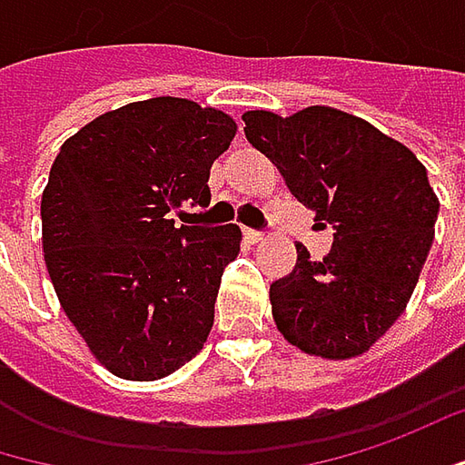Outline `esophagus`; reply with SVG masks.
I'll list each match as a JSON object with an SVG mask.
<instances>
[{
    "label": "esophagus",
    "mask_w": 465,
    "mask_h": 465,
    "mask_svg": "<svg viewBox=\"0 0 465 465\" xmlns=\"http://www.w3.org/2000/svg\"><path fill=\"white\" fill-rule=\"evenodd\" d=\"M244 236H247V242H252V244H258L265 239V233L255 232V229H244Z\"/></svg>",
    "instance_id": "1"
}]
</instances>
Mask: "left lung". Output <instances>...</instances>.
Wrapping results in <instances>:
<instances>
[{
  "label": "left lung",
  "mask_w": 465,
  "mask_h": 465,
  "mask_svg": "<svg viewBox=\"0 0 465 465\" xmlns=\"http://www.w3.org/2000/svg\"><path fill=\"white\" fill-rule=\"evenodd\" d=\"M242 121L289 192L334 229L326 258L297 244L292 273L271 284L279 331L326 361L363 355L405 311L434 242L440 200L426 168L397 139L334 107L289 118L250 110Z\"/></svg>",
  "instance_id": "8db88e82"
}]
</instances>
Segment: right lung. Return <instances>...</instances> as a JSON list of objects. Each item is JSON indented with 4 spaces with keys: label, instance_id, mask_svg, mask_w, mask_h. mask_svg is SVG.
I'll return each mask as SVG.
<instances>
[{
    "label": "right lung",
    "instance_id": "add662e5",
    "mask_svg": "<svg viewBox=\"0 0 465 465\" xmlns=\"http://www.w3.org/2000/svg\"><path fill=\"white\" fill-rule=\"evenodd\" d=\"M233 136L223 110L154 96L94 118L52 163L46 271L75 331L121 379H163L207 341L242 232L176 226L173 213L210 205V168Z\"/></svg>",
    "mask_w": 465,
    "mask_h": 465
}]
</instances>
